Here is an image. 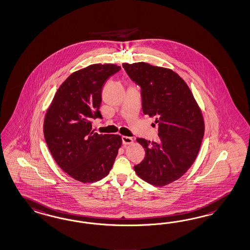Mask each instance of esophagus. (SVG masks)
<instances>
[{
	"instance_id": "obj_1",
	"label": "esophagus",
	"mask_w": 250,
	"mask_h": 250,
	"mask_svg": "<svg viewBox=\"0 0 250 250\" xmlns=\"http://www.w3.org/2000/svg\"><path fill=\"white\" fill-rule=\"evenodd\" d=\"M122 143L124 144V145H127V144H131V143H133V140H132V138H130V137H127V136H122Z\"/></svg>"
}]
</instances>
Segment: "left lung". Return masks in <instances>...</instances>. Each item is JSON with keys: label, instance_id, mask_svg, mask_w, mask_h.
Masks as SVG:
<instances>
[{"label": "left lung", "instance_id": "1", "mask_svg": "<svg viewBox=\"0 0 250 250\" xmlns=\"http://www.w3.org/2000/svg\"><path fill=\"white\" fill-rule=\"evenodd\" d=\"M142 87L143 111L155 117L158 143L137 142L145 158L134 166L137 175L154 186H167L182 177L197 157L205 134V122L186 81L169 68L139 62L122 64Z\"/></svg>", "mask_w": 250, "mask_h": 250}]
</instances>
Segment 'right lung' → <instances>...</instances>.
<instances>
[{"instance_id": "obj_1", "label": "right lung", "mask_w": 250, "mask_h": 250, "mask_svg": "<svg viewBox=\"0 0 250 250\" xmlns=\"http://www.w3.org/2000/svg\"><path fill=\"white\" fill-rule=\"evenodd\" d=\"M121 70L114 64H93L72 73L59 86L43 121V135L58 166L81 183H94L111 170L122 137L99 134L91 120L100 112L102 87Z\"/></svg>"}]
</instances>
